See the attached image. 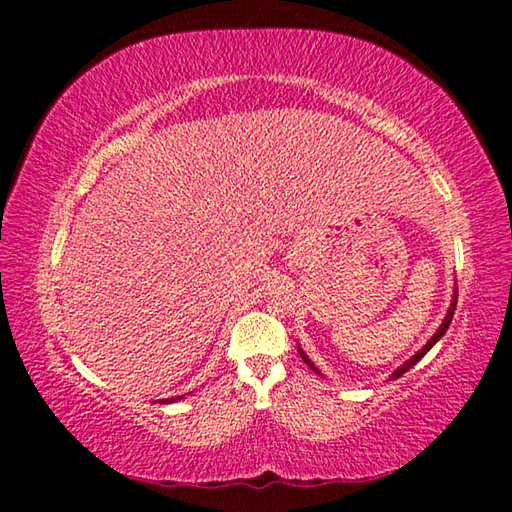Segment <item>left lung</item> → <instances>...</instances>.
Listing matches in <instances>:
<instances>
[{
	"instance_id": "obj_1",
	"label": "left lung",
	"mask_w": 512,
	"mask_h": 512,
	"mask_svg": "<svg viewBox=\"0 0 512 512\" xmlns=\"http://www.w3.org/2000/svg\"><path fill=\"white\" fill-rule=\"evenodd\" d=\"M456 298H458V291L454 293V298H452V307H449V311H447V316H445V320H443V325H440V327H438V332L431 336V341H429L427 345H424V348H422V350H420L418 354H415V357H411L409 361H406V363H404V366H400V368H397V370L393 372V377H391V379H397V377H402L406 370H409V368H413V366H415V363H418V361H420V359L424 357V354H427V352H429V350L433 348V345H436V343H438V339H440V336H443V334L447 332V327H449V323H452V318H454V311H456ZM300 354H302V350H300ZM302 359H305V361L309 363V366H311V368H314V363H311V361H309V359L305 357V354H302ZM314 370H316V368H314Z\"/></svg>"
}]
</instances>
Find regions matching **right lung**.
I'll return each instance as SVG.
<instances>
[{"label": "right lung", "instance_id": "add662e5", "mask_svg": "<svg viewBox=\"0 0 512 512\" xmlns=\"http://www.w3.org/2000/svg\"><path fill=\"white\" fill-rule=\"evenodd\" d=\"M164 402H167V400H164Z\"/></svg>", "mask_w": 512, "mask_h": 512}]
</instances>
